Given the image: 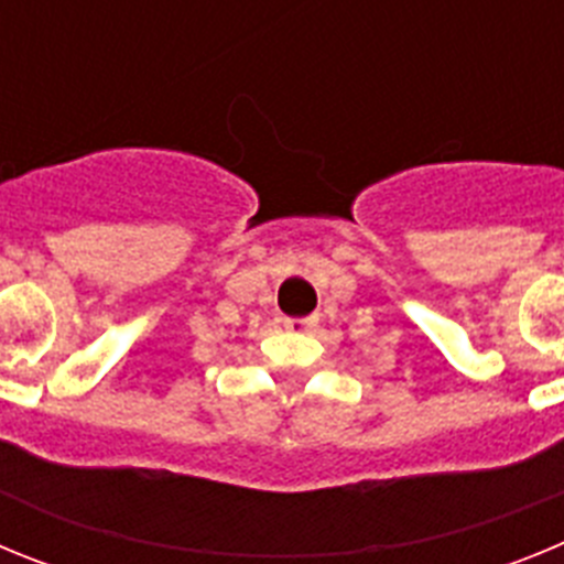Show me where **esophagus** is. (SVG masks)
Returning a JSON list of instances; mask_svg holds the SVG:
<instances>
[{
    "label": "esophagus",
    "instance_id": "1",
    "mask_svg": "<svg viewBox=\"0 0 564 564\" xmlns=\"http://www.w3.org/2000/svg\"><path fill=\"white\" fill-rule=\"evenodd\" d=\"M276 322H279V327H285V330H296V333H305L316 325L313 318H276Z\"/></svg>",
    "mask_w": 564,
    "mask_h": 564
}]
</instances>
